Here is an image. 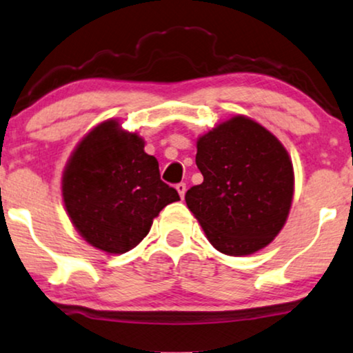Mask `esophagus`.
I'll use <instances>...</instances> for the list:
<instances>
[{
    "instance_id": "34e87169",
    "label": "esophagus",
    "mask_w": 353,
    "mask_h": 353,
    "mask_svg": "<svg viewBox=\"0 0 353 353\" xmlns=\"http://www.w3.org/2000/svg\"><path fill=\"white\" fill-rule=\"evenodd\" d=\"M175 188H176L178 194H180V198H185V193H186V185H185V183H178Z\"/></svg>"
}]
</instances>
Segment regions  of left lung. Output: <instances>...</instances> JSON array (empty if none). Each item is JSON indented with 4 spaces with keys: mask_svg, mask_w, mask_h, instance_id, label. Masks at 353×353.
Instances as JSON below:
<instances>
[{
    "mask_svg": "<svg viewBox=\"0 0 353 353\" xmlns=\"http://www.w3.org/2000/svg\"><path fill=\"white\" fill-rule=\"evenodd\" d=\"M204 181L186 191L188 209L214 248L253 254L279 235L294 199V165L281 141L236 115L198 139Z\"/></svg>",
    "mask_w": 353,
    "mask_h": 353,
    "instance_id": "8db88e82",
    "label": "left lung"
}]
</instances>
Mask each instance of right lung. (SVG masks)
<instances>
[{
    "label": "right lung",
    "mask_w": 353,
    "mask_h": 353,
    "mask_svg": "<svg viewBox=\"0 0 353 353\" xmlns=\"http://www.w3.org/2000/svg\"><path fill=\"white\" fill-rule=\"evenodd\" d=\"M61 191L81 236L112 254L139 245L160 210L180 201L175 188L160 180L157 159L144 152L143 137L117 120L82 137L63 172Z\"/></svg>",
    "instance_id": "add662e5"
}]
</instances>
